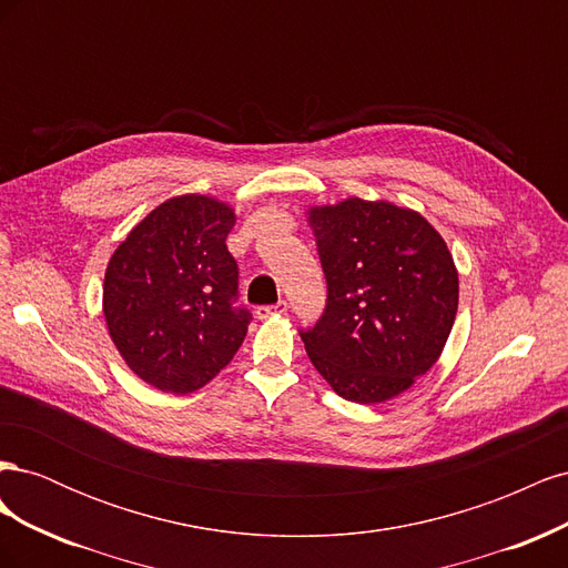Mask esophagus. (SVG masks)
Listing matches in <instances>:
<instances>
[{
	"mask_svg": "<svg viewBox=\"0 0 568 568\" xmlns=\"http://www.w3.org/2000/svg\"><path fill=\"white\" fill-rule=\"evenodd\" d=\"M286 311H288V303L286 301H277L274 305L255 307V315H257V320H267L272 315H286Z\"/></svg>",
	"mask_w": 568,
	"mask_h": 568,
	"instance_id": "esophagus-1",
	"label": "esophagus"
}]
</instances>
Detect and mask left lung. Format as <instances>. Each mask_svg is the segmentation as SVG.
Segmentation results:
<instances>
[{"label":"left lung","instance_id":"1","mask_svg":"<svg viewBox=\"0 0 568 568\" xmlns=\"http://www.w3.org/2000/svg\"><path fill=\"white\" fill-rule=\"evenodd\" d=\"M326 280L322 317L301 329L307 357L351 403L407 390L438 359L459 280L440 234L407 209L348 199L311 211Z\"/></svg>","mask_w":568,"mask_h":568}]
</instances>
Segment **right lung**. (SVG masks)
<instances>
[{
    "label": "right lung",
    "instance_id": "1",
    "mask_svg": "<svg viewBox=\"0 0 568 568\" xmlns=\"http://www.w3.org/2000/svg\"><path fill=\"white\" fill-rule=\"evenodd\" d=\"M230 205L175 196L115 248L104 317L115 348L142 382L165 393L209 384L244 343L251 311L236 305L239 267L227 251Z\"/></svg>",
    "mask_w": 568,
    "mask_h": 568
}]
</instances>
